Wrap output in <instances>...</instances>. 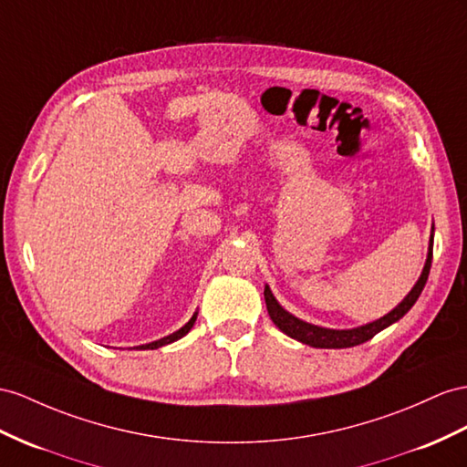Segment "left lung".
I'll use <instances>...</instances> for the list:
<instances>
[{
	"instance_id": "left-lung-1",
	"label": "left lung",
	"mask_w": 467,
	"mask_h": 467,
	"mask_svg": "<svg viewBox=\"0 0 467 467\" xmlns=\"http://www.w3.org/2000/svg\"><path fill=\"white\" fill-rule=\"evenodd\" d=\"M432 246H434V224H432V234H430V243H428V254H426V262L420 278L416 280V284L412 285V290L404 296V300L390 309L389 314H385L382 317L370 321V324L358 326L353 329H329V327H321V326H314L307 324V321L296 317L294 314H290L288 309H284L280 306V302L274 297L270 285H265V300H266V309L268 316L285 336L300 341L304 345H309V348H317V349H348V348H355V345H361L365 341H368L370 337H375L379 331L387 329L389 326L397 324L400 317H404V314H409V309L416 304L418 296L422 294L428 274H430V266H432Z\"/></svg>"
}]
</instances>
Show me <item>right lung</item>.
<instances>
[{"label": "right lung", "mask_w": 467, "mask_h": 467, "mask_svg": "<svg viewBox=\"0 0 467 467\" xmlns=\"http://www.w3.org/2000/svg\"><path fill=\"white\" fill-rule=\"evenodd\" d=\"M195 319H197V312L191 316V319L187 321V324L182 327V329H177L175 333H170V336L167 337H161V339H158V341H151V343H146V345H138V348H134V349H158V348H163V345H167V343H173V341H177V339H182L183 336H187V333L191 331V327L195 326Z\"/></svg>", "instance_id": "right-lung-1"}]
</instances>
